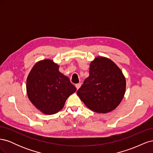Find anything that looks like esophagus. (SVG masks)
I'll return each instance as SVG.
<instances>
[{
    "instance_id": "obj_1",
    "label": "esophagus",
    "mask_w": 153,
    "mask_h": 153,
    "mask_svg": "<svg viewBox=\"0 0 153 153\" xmlns=\"http://www.w3.org/2000/svg\"><path fill=\"white\" fill-rule=\"evenodd\" d=\"M80 86H81V84H80V83H78V84H76L75 85V87H76V88L77 89H79V88L80 87Z\"/></svg>"
}]
</instances>
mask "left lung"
<instances>
[{
    "label": "left lung",
    "instance_id": "left-lung-1",
    "mask_svg": "<svg viewBox=\"0 0 153 153\" xmlns=\"http://www.w3.org/2000/svg\"><path fill=\"white\" fill-rule=\"evenodd\" d=\"M126 90V80L116 64L98 57L91 62L89 76L76 92L84 104L97 113H107L121 103Z\"/></svg>",
    "mask_w": 153,
    "mask_h": 153
}]
</instances>
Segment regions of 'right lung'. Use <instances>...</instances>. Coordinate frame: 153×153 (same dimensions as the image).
Listing matches in <instances>:
<instances>
[{
    "instance_id": "1",
    "label": "right lung",
    "mask_w": 153,
    "mask_h": 153,
    "mask_svg": "<svg viewBox=\"0 0 153 153\" xmlns=\"http://www.w3.org/2000/svg\"><path fill=\"white\" fill-rule=\"evenodd\" d=\"M27 92L30 101L45 114L61 110L68 97L76 90L69 78L59 71L51 60H43L32 68L27 79Z\"/></svg>"
}]
</instances>
